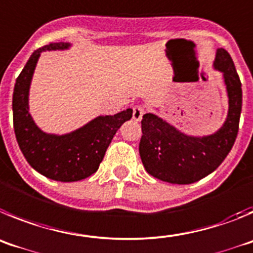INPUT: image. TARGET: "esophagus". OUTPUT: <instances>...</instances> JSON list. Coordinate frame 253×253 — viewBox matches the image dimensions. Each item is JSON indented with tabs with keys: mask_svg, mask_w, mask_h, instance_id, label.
<instances>
[{
	"mask_svg": "<svg viewBox=\"0 0 253 253\" xmlns=\"http://www.w3.org/2000/svg\"><path fill=\"white\" fill-rule=\"evenodd\" d=\"M132 118L135 120V121H140L141 118H142V116L145 115V107L141 106V104H136V106H133V108H132Z\"/></svg>",
	"mask_w": 253,
	"mask_h": 253,
	"instance_id": "1",
	"label": "esophagus"
}]
</instances>
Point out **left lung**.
Wrapping results in <instances>:
<instances>
[{"label":"left lung","mask_w":253,"mask_h":253,"mask_svg":"<svg viewBox=\"0 0 253 253\" xmlns=\"http://www.w3.org/2000/svg\"><path fill=\"white\" fill-rule=\"evenodd\" d=\"M214 67L223 72L229 98L226 124L214 135L186 136L156 116L143 115L138 150L146 171L156 179L171 184L199 181L214 171L233 147L240 129L242 84L224 49H218Z\"/></svg>","instance_id":"8db88e82"}]
</instances>
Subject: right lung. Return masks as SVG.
Wrapping results in <instances>:
<instances>
[{
  "label": "right lung",
  "mask_w": 253,
  "mask_h": 253,
  "mask_svg": "<svg viewBox=\"0 0 253 253\" xmlns=\"http://www.w3.org/2000/svg\"><path fill=\"white\" fill-rule=\"evenodd\" d=\"M68 46L64 42H50L35 50L16 79L12 95L13 129L25 159L42 175L64 183L94 174L117 129L132 117L131 108L115 116H102L65 136L46 135L35 126L29 113L27 95L36 61L42 51Z\"/></svg>",
  "instance_id": "1"
}]
</instances>
